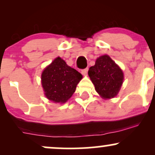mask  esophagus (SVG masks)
<instances>
[{
    "mask_svg": "<svg viewBox=\"0 0 155 155\" xmlns=\"http://www.w3.org/2000/svg\"><path fill=\"white\" fill-rule=\"evenodd\" d=\"M87 71H88L87 68L82 69V70H81V73H82L83 75H87Z\"/></svg>",
    "mask_w": 155,
    "mask_h": 155,
    "instance_id": "obj_1",
    "label": "esophagus"
}]
</instances>
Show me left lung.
Listing matches in <instances>:
<instances>
[{"label":"left lung","mask_w":155,"mask_h":155,"mask_svg":"<svg viewBox=\"0 0 155 155\" xmlns=\"http://www.w3.org/2000/svg\"><path fill=\"white\" fill-rule=\"evenodd\" d=\"M96 92L104 99L114 97L123 83L122 69L107 54L99 57L88 71Z\"/></svg>","instance_id":"obj_1"}]
</instances>
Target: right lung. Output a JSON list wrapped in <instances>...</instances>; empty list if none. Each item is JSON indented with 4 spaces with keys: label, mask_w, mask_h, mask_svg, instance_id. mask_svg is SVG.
Returning <instances> with one entry per match:
<instances>
[{
    "label": "right lung",
    "mask_w": 155,
    "mask_h": 155,
    "mask_svg": "<svg viewBox=\"0 0 155 155\" xmlns=\"http://www.w3.org/2000/svg\"><path fill=\"white\" fill-rule=\"evenodd\" d=\"M82 75L58 57L44 70L41 84L49 101L64 104L71 97Z\"/></svg>",
    "instance_id": "right-lung-1"
}]
</instances>
